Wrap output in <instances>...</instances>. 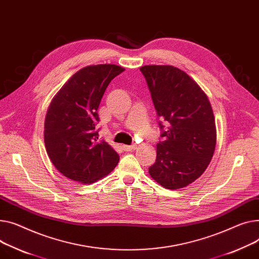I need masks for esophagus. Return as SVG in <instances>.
Returning <instances> with one entry per match:
<instances>
[{
	"instance_id": "obj_1",
	"label": "esophagus",
	"mask_w": 259,
	"mask_h": 259,
	"mask_svg": "<svg viewBox=\"0 0 259 259\" xmlns=\"http://www.w3.org/2000/svg\"><path fill=\"white\" fill-rule=\"evenodd\" d=\"M123 149H124L125 151L129 152V151H132V150L136 149V145H131V146H126V145H124V146H123Z\"/></svg>"
}]
</instances>
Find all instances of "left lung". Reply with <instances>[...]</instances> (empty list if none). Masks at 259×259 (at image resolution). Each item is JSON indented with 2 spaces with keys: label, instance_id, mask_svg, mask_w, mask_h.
I'll return each instance as SVG.
<instances>
[{
  "label": "left lung",
  "instance_id": "obj_1",
  "mask_svg": "<svg viewBox=\"0 0 259 259\" xmlns=\"http://www.w3.org/2000/svg\"><path fill=\"white\" fill-rule=\"evenodd\" d=\"M140 70L162 130L156 161L149 167V174L171 191L185 187L204 173L215 149L217 129L210 102L197 82L178 67L145 65Z\"/></svg>",
  "mask_w": 259,
  "mask_h": 259
}]
</instances>
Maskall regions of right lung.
Masks as SVG:
<instances>
[{
	"instance_id": "obj_1",
	"label": "right lung",
	"mask_w": 259,
	"mask_h": 259,
	"mask_svg": "<svg viewBox=\"0 0 259 259\" xmlns=\"http://www.w3.org/2000/svg\"><path fill=\"white\" fill-rule=\"evenodd\" d=\"M125 68L98 64L75 73L52 100L45 119V146L66 178L94 183L116 166L118 154L99 140L98 108L110 81Z\"/></svg>"
}]
</instances>
